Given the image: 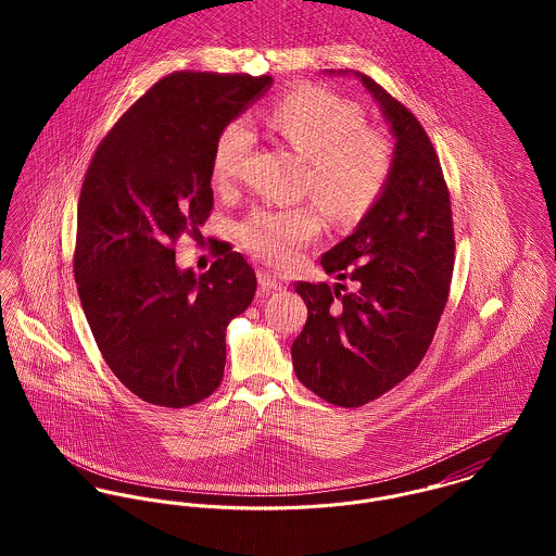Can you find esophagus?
Masks as SVG:
<instances>
[{
    "instance_id": "esophagus-1",
    "label": "esophagus",
    "mask_w": 556,
    "mask_h": 556,
    "mask_svg": "<svg viewBox=\"0 0 556 556\" xmlns=\"http://www.w3.org/2000/svg\"><path fill=\"white\" fill-rule=\"evenodd\" d=\"M258 285L263 289V293H274V291H282L285 285L280 282V278H276L271 271L267 269H258Z\"/></svg>"
}]
</instances>
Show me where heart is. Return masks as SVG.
<instances>
[{"label": "heart", "instance_id": "1", "mask_svg": "<svg viewBox=\"0 0 556 556\" xmlns=\"http://www.w3.org/2000/svg\"><path fill=\"white\" fill-rule=\"evenodd\" d=\"M267 126L308 160L311 192L336 220L362 216L383 192L394 150L390 139L366 128L359 106L323 89H300L280 100L265 117ZM254 146L248 122H229L216 139L212 179L231 184ZM320 218L306 207L252 210L239 225L241 243L263 261L282 265L295 250L317 238Z\"/></svg>", "mask_w": 556, "mask_h": 556}]
</instances>
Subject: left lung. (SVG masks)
Segmentation results:
<instances>
[{
  "mask_svg": "<svg viewBox=\"0 0 556 556\" xmlns=\"http://www.w3.org/2000/svg\"><path fill=\"white\" fill-rule=\"evenodd\" d=\"M394 137L390 179L351 236L320 256L344 285L298 282L308 320L291 346L298 379L338 406H362L426 355L450 295L454 229L437 152L415 115L362 73Z\"/></svg>",
  "mask_w": 556,
  "mask_h": 556,
  "instance_id": "1",
  "label": "left lung"
}]
</instances>
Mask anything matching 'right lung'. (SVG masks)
Here are the masks:
<instances>
[{
	"label": "right lung",
	"mask_w": 556,
	"mask_h": 556,
	"mask_svg": "<svg viewBox=\"0 0 556 556\" xmlns=\"http://www.w3.org/2000/svg\"><path fill=\"white\" fill-rule=\"evenodd\" d=\"M271 83L168 75L122 115L85 173L75 248L80 306L106 366L146 402L181 408L223 381L227 325L254 298V269L225 252L197 276L177 267L173 241L210 218L216 139Z\"/></svg>",
	"instance_id": "right-lung-1"
}]
</instances>
